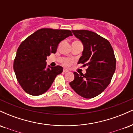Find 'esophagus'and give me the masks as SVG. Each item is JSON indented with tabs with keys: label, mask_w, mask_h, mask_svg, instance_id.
Masks as SVG:
<instances>
[{
	"label": "esophagus",
	"mask_w": 133,
	"mask_h": 133,
	"mask_svg": "<svg viewBox=\"0 0 133 133\" xmlns=\"http://www.w3.org/2000/svg\"><path fill=\"white\" fill-rule=\"evenodd\" d=\"M69 71H68V69H63V72H68Z\"/></svg>",
	"instance_id": "obj_1"
}]
</instances>
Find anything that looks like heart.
<instances>
[{
	"label": "heart",
	"instance_id": "1",
	"mask_svg": "<svg viewBox=\"0 0 133 133\" xmlns=\"http://www.w3.org/2000/svg\"><path fill=\"white\" fill-rule=\"evenodd\" d=\"M73 62V60L72 59H67L65 61H64L62 64L65 66H69L70 65L72 64Z\"/></svg>",
	"mask_w": 133,
	"mask_h": 133
}]
</instances>
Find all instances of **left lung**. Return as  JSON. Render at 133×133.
I'll list each match as a JSON object with an SVG mask.
<instances>
[{"instance_id": "left-lung-1", "label": "left lung", "mask_w": 133, "mask_h": 133, "mask_svg": "<svg viewBox=\"0 0 133 133\" xmlns=\"http://www.w3.org/2000/svg\"><path fill=\"white\" fill-rule=\"evenodd\" d=\"M84 46L78 64L88 66L86 73L74 72L70 86L79 96L90 99L103 92L110 83L116 60L111 44L99 35L87 30H72Z\"/></svg>"}]
</instances>
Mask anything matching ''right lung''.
I'll list each match as a JSON object with an SVG mask.
<instances>
[{
  "label": "right lung",
  "mask_w": 133,
  "mask_h": 133,
  "mask_svg": "<svg viewBox=\"0 0 133 133\" xmlns=\"http://www.w3.org/2000/svg\"><path fill=\"white\" fill-rule=\"evenodd\" d=\"M69 30L44 28L37 30L20 44L14 61V70L24 91L32 96L44 94L62 67H46L47 56L56 52L59 42L72 36Z\"/></svg>",
  "instance_id": "obj_1"
}]
</instances>
